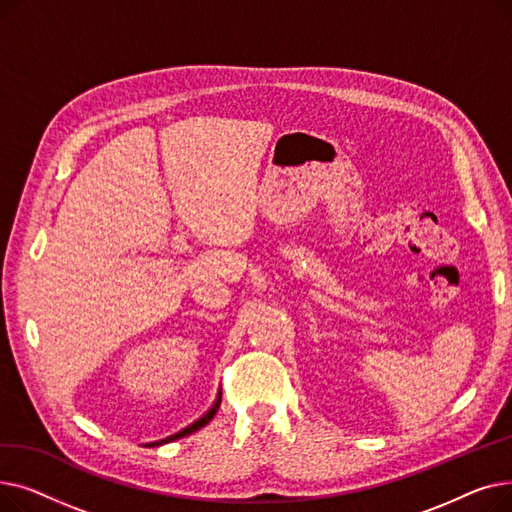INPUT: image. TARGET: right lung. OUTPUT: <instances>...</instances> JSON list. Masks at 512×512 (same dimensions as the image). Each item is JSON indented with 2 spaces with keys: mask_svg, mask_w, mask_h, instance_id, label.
<instances>
[{
  "mask_svg": "<svg viewBox=\"0 0 512 512\" xmlns=\"http://www.w3.org/2000/svg\"><path fill=\"white\" fill-rule=\"evenodd\" d=\"M220 402H222V390L218 392V396H215V400H213V405L197 419V421H193L191 425H186L184 429H180V432H176V434H172V436H168V438H161V440H155V442H149L147 446H161V444H168V442H174V440H178V438H184V436H191V434H195L197 429H201V427H205L211 419H213V415L218 413V409H220Z\"/></svg>",
  "mask_w": 512,
  "mask_h": 512,
  "instance_id": "right-lung-1",
  "label": "right lung"
}]
</instances>
